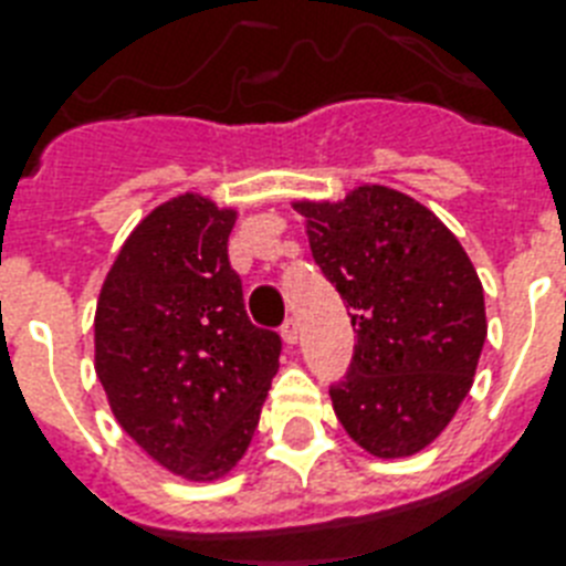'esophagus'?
Returning a JSON list of instances; mask_svg holds the SVG:
<instances>
[{"label":"esophagus","instance_id":"1","mask_svg":"<svg viewBox=\"0 0 566 566\" xmlns=\"http://www.w3.org/2000/svg\"><path fill=\"white\" fill-rule=\"evenodd\" d=\"M282 339L287 342V345H296L298 342V322L296 319H287L282 325Z\"/></svg>","mask_w":566,"mask_h":566}]
</instances>
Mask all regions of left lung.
I'll list each match as a JSON object with an SVG mask.
<instances>
[{"instance_id":"left-lung-1","label":"left lung","mask_w":566,"mask_h":566,"mask_svg":"<svg viewBox=\"0 0 566 566\" xmlns=\"http://www.w3.org/2000/svg\"><path fill=\"white\" fill-rule=\"evenodd\" d=\"M311 253L350 307L354 359L331 402L368 454L434 443L474 382L486 307L454 232L411 195L365 184L342 201H293Z\"/></svg>"}]
</instances>
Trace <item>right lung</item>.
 I'll return each instance as SVG.
<instances>
[{"instance_id":"add662e5","label":"right lung","mask_w":566,"mask_h":566,"mask_svg":"<svg viewBox=\"0 0 566 566\" xmlns=\"http://www.w3.org/2000/svg\"><path fill=\"white\" fill-rule=\"evenodd\" d=\"M235 210L198 192L160 203L108 270L94 371L114 420L155 463L224 478L253 440L282 339L247 319L227 241Z\"/></svg>"}]
</instances>
